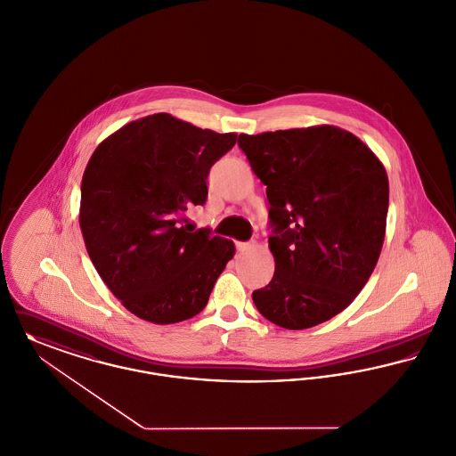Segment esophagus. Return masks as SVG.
Returning <instances> with one entry per match:
<instances>
[{"label":"esophagus","mask_w":456,"mask_h":456,"mask_svg":"<svg viewBox=\"0 0 456 456\" xmlns=\"http://www.w3.org/2000/svg\"><path fill=\"white\" fill-rule=\"evenodd\" d=\"M236 248H238V251H249L255 248V242H236Z\"/></svg>","instance_id":"34e87169"}]
</instances>
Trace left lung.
Wrapping results in <instances>:
<instances>
[{
  "label": "left lung",
  "instance_id": "1",
  "mask_svg": "<svg viewBox=\"0 0 456 456\" xmlns=\"http://www.w3.org/2000/svg\"><path fill=\"white\" fill-rule=\"evenodd\" d=\"M238 144L267 186L275 272L253 291L258 312L301 330L343 312L379 260L389 207L382 163L334 126L240 134Z\"/></svg>",
  "mask_w": 456,
  "mask_h": 456
}]
</instances>
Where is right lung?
Masks as SVG:
<instances>
[{"label": "right lung", "instance_id": "add662e5", "mask_svg": "<svg viewBox=\"0 0 456 456\" xmlns=\"http://www.w3.org/2000/svg\"><path fill=\"white\" fill-rule=\"evenodd\" d=\"M236 137L155 113L93 153L82 175V236L108 289L135 317L175 323L207 306L234 242L192 231L184 214L205 205L210 168Z\"/></svg>", "mask_w": 456, "mask_h": 456}]
</instances>
